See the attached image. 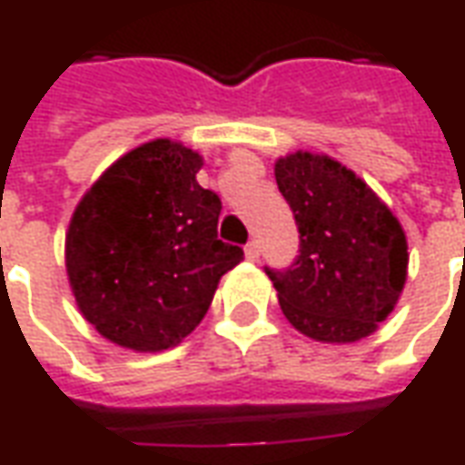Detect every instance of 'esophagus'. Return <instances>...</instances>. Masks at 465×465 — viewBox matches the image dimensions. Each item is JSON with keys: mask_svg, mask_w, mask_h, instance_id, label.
<instances>
[{"mask_svg": "<svg viewBox=\"0 0 465 465\" xmlns=\"http://www.w3.org/2000/svg\"><path fill=\"white\" fill-rule=\"evenodd\" d=\"M246 259H249V262H256V259H259V242L246 243Z\"/></svg>", "mask_w": 465, "mask_h": 465, "instance_id": "obj_1", "label": "esophagus"}]
</instances>
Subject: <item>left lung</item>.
Returning <instances> with one entry per match:
<instances>
[{
  "label": "left lung",
  "mask_w": 465,
  "mask_h": 465,
  "mask_svg": "<svg viewBox=\"0 0 465 465\" xmlns=\"http://www.w3.org/2000/svg\"><path fill=\"white\" fill-rule=\"evenodd\" d=\"M276 183L299 226L292 266H266L283 316L316 341L351 343L373 333L406 283L409 246L396 216L329 156L279 159Z\"/></svg>",
  "instance_id": "obj_1"
}]
</instances>
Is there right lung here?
Returning a JSON list of instances; mask_svg holds the SVG:
<instances>
[{"label": "right lung", "instance_id": "1", "mask_svg": "<svg viewBox=\"0 0 465 465\" xmlns=\"http://www.w3.org/2000/svg\"><path fill=\"white\" fill-rule=\"evenodd\" d=\"M202 156L156 139L86 192L66 233L76 303L109 341L162 351L192 333L216 283L243 259L219 239L222 199L196 182Z\"/></svg>", "mask_w": 465, "mask_h": 465}]
</instances>
